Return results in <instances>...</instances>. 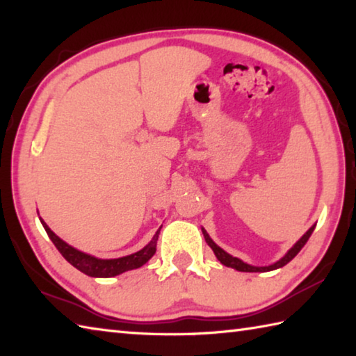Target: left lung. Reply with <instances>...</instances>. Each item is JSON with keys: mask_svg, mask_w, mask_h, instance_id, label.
I'll list each match as a JSON object with an SVG mask.
<instances>
[{"mask_svg": "<svg viewBox=\"0 0 356 356\" xmlns=\"http://www.w3.org/2000/svg\"><path fill=\"white\" fill-rule=\"evenodd\" d=\"M314 229H315V225L305 234L303 237H301V238L297 241V243L293 245V248L283 257L282 260H278L277 263L270 264V266H263V268L251 266V264H246V263H243L241 260L236 259V257H232V255H229L228 252H225L222 248H218V246L214 243V241L209 238V236H208L205 229H202V232H203V237H205V240H207V243H208V245L211 246V249H213V251H214V254H216V257L218 259V261H220L222 264H225V266H229V268H232V269H237V270H241V272H268V270H274V269H278V268H283L284 264L289 263V261L293 259V257L301 251V248H303V246L306 245V241L309 240V237L312 236Z\"/></svg>", "mask_w": 356, "mask_h": 356, "instance_id": "1", "label": "left lung"}]
</instances>
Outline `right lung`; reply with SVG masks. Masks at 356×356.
<instances>
[{
	"instance_id": "obj_1",
	"label": "right lung",
	"mask_w": 356,
	"mask_h": 356,
	"mask_svg": "<svg viewBox=\"0 0 356 356\" xmlns=\"http://www.w3.org/2000/svg\"><path fill=\"white\" fill-rule=\"evenodd\" d=\"M41 223L44 226L45 232H47V236L53 241V245L56 246L58 251L63 254L64 259L69 261L72 266L79 269L81 272H84L86 275L101 277V278L115 277V275L122 274V272H125V270L138 269L142 266V264H145L156 252L157 237H159V232H161V229H159L156 232V236L153 237V240H151L145 248L140 249L139 252H134V254L127 255V257H120V259L101 260V259H96V257L81 252V251H78V249L72 248L70 245H67L64 240L59 238L56 234L49 228L47 223H45L44 220H41Z\"/></svg>"
}]
</instances>
